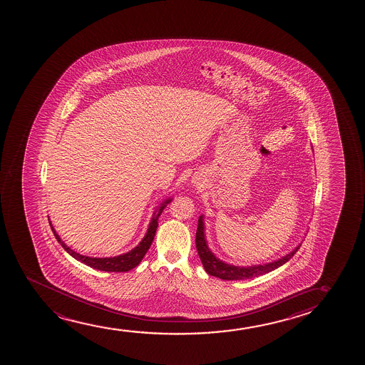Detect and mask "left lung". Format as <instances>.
Here are the masks:
<instances>
[{
	"label": "left lung",
	"instance_id": "left-lung-1",
	"mask_svg": "<svg viewBox=\"0 0 365 365\" xmlns=\"http://www.w3.org/2000/svg\"><path fill=\"white\" fill-rule=\"evenodd\" d=\"M195 247H197V252L202 260V264L208 274L223 280H242L250 279V278L269 273L272 270L279 268L280 265L287 263L297 253V250H299L300 245L294 248V250L285 255L284 257L273 260L270 263H265V264L250 265V267L228 264L223 260H220V258H217L208 248L207 240H205L203 215H200V220H198V228L195 233Z\"/></svg>",
	"mask_w": 365,
	"mask_h": 365
}]
</instances>
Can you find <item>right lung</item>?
Here are the masks:
<instances>
[{"mask_svg":"<svg viewBox=\"0 0 365 365\" xmlns=\"http://www.w3.org/2000/svg\"><path fill=\"white\" fill-rule=\"evenodd\" d=\"M170 198L165 200V202L160 203V207L155 210L153 213V217L150 220V225H148V230L145 233V238L140 240V245L135 247L133 250H130L128 253L125 255H117V257H110V258H92V257H86V255H80L75 250H71L70 247L65 245V242L61 240L60 235L56 233L55 228L50 225L52 228V232L55 235L56 240H58V243L65 248L66 252L68 255H72L75 259L80 260L81 263L88 265L93 269L102 270V272H128L132 268H135L137 265L140 264V260L143 259L147 250H150V245L155 238V230L158 227V218H160V213L163 212L165 205H168L170 202Z\"/></svg>","mask_w":365,"mask_h":365,"instance_id":"right-lung-1","label":"right lung"}]
</instances>
